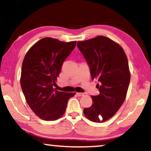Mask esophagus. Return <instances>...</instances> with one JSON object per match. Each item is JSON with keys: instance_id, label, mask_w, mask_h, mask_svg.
Returning a JSON list of instances; mask_svg holds the SVG:
<instances>
[{"instance_id": "obj_1", "label": "esophagus", "mask_w": 151, "mask_h": 151, "mask_svg": "<svg viewBox=\"0 0 151 151\" xmlns=\"http://www.w3.org/2000/svg\"><path fill=\"white\" fill-rule=\"evenodd\" d=\"M76 94H77L78 96H83L86 95V93H76Z\"/></svg>"}]
</instances>
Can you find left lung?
<instances>
[{"instance_id": "1", "label": "left lung", "mask_w": 151, "mask_h": 151, "mask_svg": "<svg viewBox=\"0 0 151 151\" xmlns=\"http://www.w3.org/2000/svg\"><path fill=\"white\" fill-rule=\"evenodd\" d=\"M77 47L87 62L92 80H96L100 94L91 96L93 104L84 109L90 121L103 122L113 116L126 98L131 73L124 50L104 36L78 41Z\"/></svg>"}]
</instances>
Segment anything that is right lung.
<instances>
[{"label": "right lung", "instance_id": "right-lung-1", "mask_svg": "<svg viewBox=\"0 0 151 151\" xmlns=\"http://www.w3.org/2000/svg\"><path fill=\"white\" fill-rule=\"evenodd\" d=\"M76 43L43 38L30 48L24 58L20 85L30 108L42 120L55 121L63 116L68 99L75 96V93L58 91L54 86L63 63Z\"/></svg>", "mask_w": 151, "mask_h": 151}]
</instances>
